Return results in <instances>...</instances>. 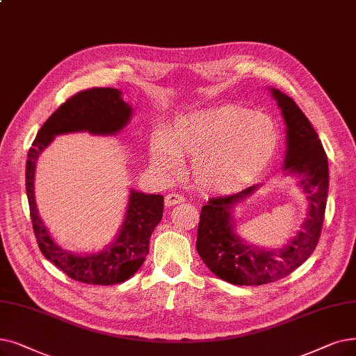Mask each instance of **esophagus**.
Here are the masks:
<instances>
[{
    "label": "esophagus",
    "instance_id": "esophagus-1",
    "mask_svg": "<svg viewBox=\"0 0 356 356\" xmlns=\"http://www.w3.org/2000/svg\"><path fill=\"white\" fill-rule=\"evenodd\" d=\"M183 200H184V197H183L180 193L172 192V193H168V195L165 196L164 202H165V207H173V205H176V204H181Z\"/></svg>",
    "mask_w": 356,
    "mask_h": 356
}]
</instances>
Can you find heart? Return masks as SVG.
<instances>
[{
    "label": "heart",
    "instance_id": "b5f03b06",
    "mask_svg": "<svg viewBox=\"0 0 356 356\" xmlns=\"http://www.w3.org/2000/svg\"><path fill=\"white\" fill-rule=\"evenodd\" d=\"M280 131L275 120L244 107L222 106L181 115L149 144L152 164L173 173L193 159L196 183L213 192H234L254 181L275 157Z\"/></svg>",
    "mask_w": 356,
    "mask_h": 356
}]
</instances>
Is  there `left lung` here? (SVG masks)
<instances>
[{
    "instance_id": "8db88e82",
    "label": "left lung",
    "mask_w": 356,
    "mask_h": 356,
    "mask_svg": "<svg viewBox=\"0 0 356 356\" xmlns=\"http://www.w3.org/2000/svg\"><path fill=\"white\" fill-rule=\"evenodd\" d=\"M286 125L284 172L298 176L307 193L308 212L297 236L282 249H264L245 243L236 233L234 208L257 186L211 197L200 211L196 250L208 269L234 285H264L285 277L314 252L320 238L329 191V164L310 120L289 96L270 88Z\"/></svg>"
}]
</instances>
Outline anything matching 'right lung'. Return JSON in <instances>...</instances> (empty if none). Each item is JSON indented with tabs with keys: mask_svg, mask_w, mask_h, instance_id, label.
<instances>
[{
	"mask_svg": "<svg viewBox=\"0 0 356 356\" xmlns=\"http://www.w3.org/2000/svg\"><path fill=\"white\" fill-rule=\"evenodd\" d=\"M131 116L132 107L123 102L118 88L96 87L80 91L60 104L43 123L27 154L26 192L39 249L58 269L83 284H120L141 268L149 252L152 231L163 218L164 197L129 191L125 221L115 241L99 253H72L55 243L39 216L35 200L36 161L56 135L86 131L92 135H115L128 125Z\"/></svg>",
	"mask_w": 356,
	"mask_h": 356,
	"instance_id": "add662e5",
	"label": "right lung"
}]
</instances>
